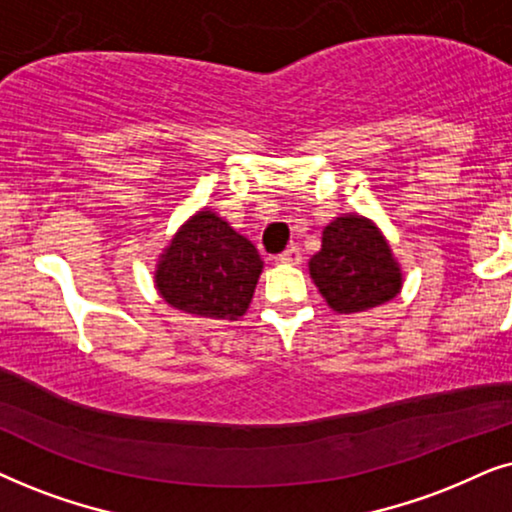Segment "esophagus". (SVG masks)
<instances>
[{
    "label": "esophagus",
    "mask_w": 512,
    "mask_h": 512,
    "mask_svg": "<svg viewBox=\"0 0 512 512\" xmlns=\"http://www.w3.org/2000/svg\"><path fill=\"white\" fill-rule=\"evenodd\" d=\"M278 262H281V264H302V250H299L297 245H292V248H288L285 252H281V255H278Z\"/></svg>",
    "instance_id": "esophagus-1"
}]
</instances>
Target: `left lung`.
Instances as JSON below:
<instances>
[{
    "instance_id": "obj_1",
    "label": "left lung",
    "mask_w": 512,
    "mask_h": 512,
    "mask_svg": "<svg viewBox=\"0 0 512 512\" xmlns=\"http://www.w3.org/2000/svg\"><path fill=\"white\" fill-rule=\"evenodd\" d=\"M311 281L337 313H360L391 302L403 290V271L386 236L363 215H339L323 229L309 260Z\"/></svg>"
}]
</instances>
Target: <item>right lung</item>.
I'll return each instance as SVG.
<instances>
[{
	"label": "right lung",
	"mask_w": 512,
	"mask_h": 512,
	"mask_svg": "<svg viewBox=\"0 0 512 512\" xmlns=\"http://www.w3.org/2000/svg\"><path fill=\"white\" fill-rule=\"evenodd\" d=\"M264 262L248 238L210 208L175 231L159 255L154 285L173 309L194 318L238 320L248 311Z\"/></svg>",
	"instance_id": "1"
}]
</instances>
